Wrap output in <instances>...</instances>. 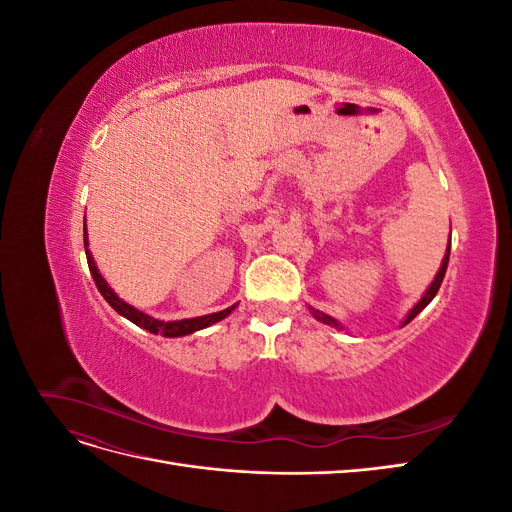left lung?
<instances>
[{
    "label": "left lung",
    "mask_w": 512,
    "mask_h": 512,
    "mask_svg": "<svg viewBox=\"0 0 512 512\" xmlns=\"http://www.w3.org/2000/svg\"><path fill=\"white\" fill-rule=\"evenodd\" d=\"M448 256H451V241H448V250H446V256H444V260H442V267H440V271H438V275H436V280L431 282V286H429V288H427V292L423 294V299L418 301V303L410 309V314L406 316V322H404V324H408L410 320H414L418 314H421L423 309L431 303V299L436 297V294H438V290H440V286H442V280H444L446 267H448ZM312 312H314V316H316L320 322H324V324H331V327H335V329H342V324H339L335 318H331V316H327V314L318 312V309H312Z\"/></svg>",
    "instance_id": "left-lung-1"
}]
</instances>
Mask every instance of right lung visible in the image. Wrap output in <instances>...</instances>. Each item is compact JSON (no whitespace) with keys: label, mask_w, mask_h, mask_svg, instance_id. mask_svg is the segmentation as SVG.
<instances>
[{"label":"right lung","mask_w":512,"mask_h":512,"mask_svg":"<svg viewBox=\"0 0 512 512\" xmlns=\"http://www.w3.org/2000/svg\"><path fill=\"white\" fill-rule=\"evenodd\" d=\"M83 232H85L83 239H85L87 265H89L91 277H94V282H96L100 294L106 299V303L115 309L117 314H121L123 318H128L130 322H134L136 327H141V329H145V331H149V333H156V335L160 333V335H164V337H181V335H190V333H194V331L205 329V327H209V324L220 322L222 318H226V316L232 312V309H235V305H230V307L222 309V312H215V314H209V316H198V318H188V320H175V322L156 320V318H151V316H147V314H143V312H138V309H134V307L128 305L126 301H121V299L117 297V294L111 290V286H108V284L104 282V277L98 273V267H96L94 258H91V254H89V250H87V228H85Z\"/></svg>","instance_id":"obj_1"}]
</instances>
